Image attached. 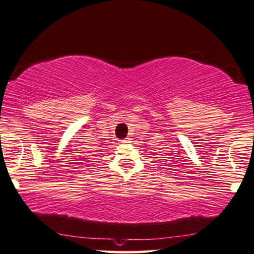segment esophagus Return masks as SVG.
<instances>
[{
	"mask_svg": "<svg viewBox=\"0 0 254 254\" xmlns=\"http://www.w3.org/2000/svg\"><path fill=\"white\" fill-rule=\"evenodd\" d=\"M122 144H127V142H130V138H126V139H122V140H120Z\"/></svg>",
	"mask_w": 254,
	"mask_h": 254,
	"instance_id": "esophagus-1",
	"label": "esophagus"
}]
</instances>
